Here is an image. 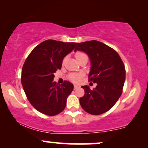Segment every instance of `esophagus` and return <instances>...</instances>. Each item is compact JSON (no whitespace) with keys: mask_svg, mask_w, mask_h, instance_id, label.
Returning a JSON list of instances; mask_svg holds the SVG:
<instances>
[{"mask_svg":"<svg viewBox=\"0 0 148 148\" xmlns=\"http://www.w3.org/2000/svg\"><path fill=\"white\" fill-rule=\"evenodd\" d=\"M79 88H80V86H78V85H74V89H75V90H76V89Z\"/></svg>","mask_w":148,"mask_h":148,"instance_id":"esophagus-1","label":"esophagus"}]
</instances>
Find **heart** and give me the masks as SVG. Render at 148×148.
I'll list each match as a JSON object with an SVG mask.
<instances>
[{
	"label": "heart",
	"instance_id": "heart-1",
	"mask_svg": "<svg viewBox=\"0 0 148 148\" xmlns=\"http://www.w3.org/2000/svg\"><path fill=\"white\" fill-rule=\"evenodd\" d=\"M84 56H86V54L82 52H77L75 53V57L77 59V60H79L81 58H82ZM66 57L63 58L62 62L64 63ZM83 75H84V74L82 73H72L69 75V79L73 82H79Z\"/></svg>",
	"mask_w": 148,
	"mask_h": 148
}]
</instances>
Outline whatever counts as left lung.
I'll list each match as a JSON object with an SVG mask.
<instances>
[{
  "instance_id": "8db88e82",
  "label": "left lung",
  "mask_w": 148,
  "mask_h": 148,
  "mask_svg": "<svg viewBox=\"0 0 148 148\" xmlns=\"http://www.w3.org/2000/svg\"><path fill=\"white\" fill-rule=\"evenodd\" d=\"M76 50L89 56L91 71L89 82L97 83L96 88L82 86L84 96L79 98L82 108L89 114L99 115L107 112L118 101L125 81L124 63L116 50L97 40L77 44Z\"/></svg>"
}]
</instances>
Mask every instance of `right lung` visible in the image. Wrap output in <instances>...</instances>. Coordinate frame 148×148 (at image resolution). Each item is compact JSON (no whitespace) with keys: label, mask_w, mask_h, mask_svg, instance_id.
<instances>
[{"label":"right lung","mask_w":148,"mask_h":148,"mask_svg":"<svg viewBox=\"0 0 148 148\" xmlns=\"http://www.w3.org/2000/svg\"><path fill=\"white\" fill-rule=\"evenodd\" d=\"M78 43L47 40L32 50L24 62L21 84L27 100L40 112L54 116L63 111L73 90L68 81L58 84L54 73L60 69L64 56Z\"/></svg>","instance_id":"add662e5"}]
</instances>
